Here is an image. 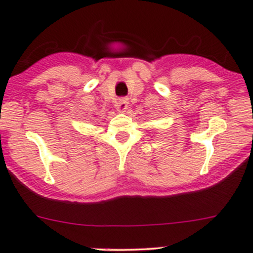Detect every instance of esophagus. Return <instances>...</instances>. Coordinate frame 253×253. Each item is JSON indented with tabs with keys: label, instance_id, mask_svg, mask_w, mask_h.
I'll use <instances>...</instances> for the list:
<instances>
[{
	"label": "esophagus",
	"instance_id": "obj_1",
	"mask_svg": "<svg viewBox=\"0 0 253 253\" xmlns=\"http://www.w3.org/2000/svg\"><path fill=\"white\" fill-rule=\"evenodd\" d=\"M126 108H127V99H126V97L119 99L118 102H117V111H118V112H126Z\"/></svg>",
	"mask_w": 253,
	"mask_h": 253
}]
</instances>
